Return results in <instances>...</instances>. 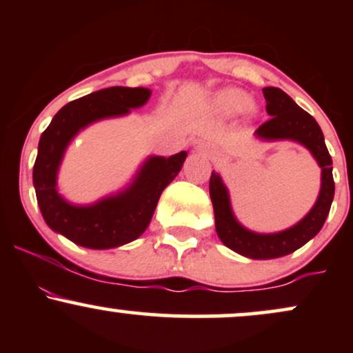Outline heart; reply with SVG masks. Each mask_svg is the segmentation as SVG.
Masks as SVG:
<instances>
[{
	"mask_svg": "<svg viewBox=\"0 0 353 353\" xmlns=\"http://www.w3.org/2000/svg\"><path fill=\"white\" fill-rule=\"evenodd\" d=\"M249 96L245 92L239 91V89H224V91L217 92L216 98L212 101L214 109L222 116L237 114V112L249 108Z\"/></svg>",
	"mask_w": 353,
	"mask_h": 353,
	"instance_id": "1",
	"label": "heart"
}]
</instances>
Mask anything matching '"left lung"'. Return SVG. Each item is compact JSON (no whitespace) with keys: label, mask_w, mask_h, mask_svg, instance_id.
<instances>
[{"label":"left lung","mask_w":353,"mask_h":353,"mask_svg":"<svg viewBox=\"0 0 353 353\" xmlns=\"http://www.w3.org/2000/svg\"><path fill=\"white\" fill-rule=\"evenodd\" d=\"M262 92L267 103V114L270 117L264 124L259 125L255 136L265 141L290 139L309 149L322 169V185L314 208L294 228L275 234H257L239 224L230 208L228 188L221 176L212 172L209 181V194L214 205L217 236L222 244L249 259L282 257L307 244L322 229L323 222L329 216L335 192L332 157L317 121L309 112L299 108L295 101L282 89L264 88Z\"/></svg>","instance_id":"left-lung-1"}]
</instances>
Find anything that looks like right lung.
Segmentation results:
<instances>
[{
  "label": "right lung",
  "instance_id": "1",
  "mask_svg": "<svg viewBox=\"0 0 353 353\" xmlns=\"http://www.w3.org/2000/svg\"><path fill=\"white\" fill-rule=\"evenodd\" d=\"M149 96L148 88H106L71 101L52 117L39 139L33 184L44 221L54 232L88 249H112L132 242L148 229L161 194L188 157L185 151L171 157L151 156L129 188L91 205L64 201L56 189V177L68 144L81 129L99 119L128 114L144 106Z\"/></svg>",
  "mask_w": 353,
  "mask_h": 353
}]
</instances>
